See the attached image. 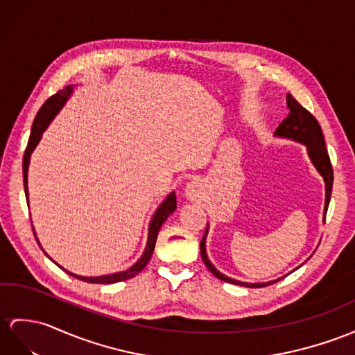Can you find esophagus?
I'll return each mask as SVG.
<instances>
[{"instance_id": "obj_1", "label": "esophagus", "mask_w": 355, "mask_h": 355, "mask_svg": "<svg viewBox=\"0 0 355 355\" xmlns=\"http://www.w3.org/2000/svg\"><path fill=\"white\" fill-rule=\"evenodd\" d=\"M185 193H187L188 198L194 200V198H197L198 194H200V185H198L197 182H189L185 188Z\"/></svg>"}]
</instances>
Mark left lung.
I'll return each instance as SVG.
<instances>
[{"instance_id":"1","label":"left lung","mask_w":355,"mask_h":355,"mask_svg":"<svg viewBox=\"0 0 355 355\" xmlns=\"http://www.w3.org/2000/svg\"><path fill=\"white\" fill-rule=\"evenodd\" d=\"M286 103H288L289 114L279 125V128L275 129L274 135L280 137V138H288V140H293V141L306 146L310 161H312L313 167L316 168L319 175L322 176L324 182H325V206H324V221H325V215H327L328 205H330L331 189H333V167H331L330 157H328V152L325 148L322 129H321V125L318 123V120L312 114H310V112L304 107H301L300 103L295 101V98H293L289 93L286 94ZM207 230H209V224H206V232L200 241V254H202L205 265L207 266V270H209L215 275V277L223 280V282L238 284V286H244V288H263V286H268V284H272V283L280 280V279H277V280H271V282H265V283H247V282H241V280L227 277V275L220 272L217 268L211 263L209 257H207V253H206Z\"/></svg>"}]
</instances>
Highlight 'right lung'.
<instances>
[{
  "label": "right lung",
  "mask_w": 355,
  "mask_h": 355,
  "mask_svg": "<svg viewBox=\"0 0 355 355\" xmlns=\"http://www.w3.org/2000/svg\"><path fill=\"white\" fill-rule=\"evenodd\" d=\"M72 92H73V85H67L66 89L55 93L54 96H51L45 103H43L42 108L37 112L36 119H34L33 128H31V134H30V140H28V146H27V149H25L24 161H22L24 189H25V197H27V203H28V166H30L31 153H33L34 149H36V146L39 144L43 132H45V129L49 126L51 122H53L54 117L57 116V112L63 108V105L66 103V101L69 99V96H71V94H72ZM175 209H176V194H175V191H173L166 198H164V202L158 206L157 212L153 214V217H152L150 224H149L148 244H146L143 256L138 259V261L131 268H128L126 271H120V272H114V274H107V275H98V277H83V275L73 274V272L67 271V270H64V271L69 275H72V277H75V279H80V280L87 282V283H96V284H111V283L123 282V280L135 277V275L140 272L141 270H144V266L149 263L150 257H152V253H153V248H155V243H157V238H158V232H159L161 226L164 224V221L167 220V217H168L170 214L175 212ZM60 268H62V266H60ZM62 270H63V268H62Z\"/></svg>",
  "instance_id": "1"
}]
</instances>
